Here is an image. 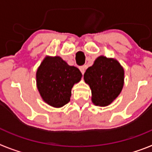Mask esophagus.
I'll list each match as a JSON object with an SVG mask.
<instances>
[{"label":"esophagus","mask_w":152,"mask_h":152,"mask_svg":"<svg viewBox=\"0 0 152 152\" xmlns=\"http://www.w3.org/2000/svg\"><path fill=\"white\" fill-rule=\"evenodd\" d=\"M79 68H80V72H81V73H82V75H84V72H85L86 67H85V66H80Z\"/></svg>","instance_id":"1"}]
</instances>
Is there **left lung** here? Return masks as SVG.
<instances>
[{
  "label": "left lung",
  "mask_w": 152,
  "mask_h": 152,
  "mask_svg": "<svg viewBox=\"0 0 152 152\" xmlns=\"http://www.w3.org/2000/svg\"><path fill=\"white\" fill-rule=\"evenodd\" d=\"M124 68L115 58L100 56L86 70L84 80L91 90V100L107 107L116 100L124 85Z\"/></svg>",
  "instance_id": "1"
}]
</instances>
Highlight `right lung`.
Segmentation results:
<instances>
[{
	"label": "right lung",
	"instance_id": "1",
	"mask_svg": "<svg viewBox=\"0 0 152 152\" xmlns=\"http://www.w3.org/2000/svg\"><path fill=\"white\" fill-rule=\"evenodd\" d=\"M82 77L80 70L60 56H45L36 71V86L48 105L60 108L70 101L72 89Z\"/></svg>",
	"mask_w": 152,
	"mask_h": 152
}]
</instances>
